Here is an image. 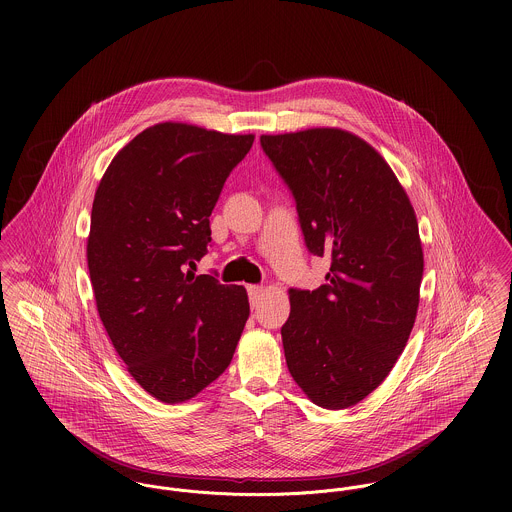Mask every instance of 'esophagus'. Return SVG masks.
I'll list each match as a JSON object with an SVG mask.
<instances>
[{
    "label": "esophagus",
    "mask_w": 512,
    "mask_h": 512,
    "mask_svg": "<svg viewBox=\"0 0 512 512\" xmlns=\"http://www.w3.org/2000/svg\"><path fill=\"white\" fill-rule=\"evenodd\" d=\"M248 297H250V305L256 307L262 297V286H248Z\"/></svg>",
    "instance_id": "obj_1"
}]
</instances>
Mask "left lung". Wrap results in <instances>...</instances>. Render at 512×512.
<instances>
[{"mask_svg": "<svg viewBox=\"0 0 512 512\" xmlns=\"http://www.w3.org/2000/svg\"><path fill=\"white\" fill-rule=\"evenodd\" d=\"M260 146L292 193L307 252L331 262L323 286L290 290V374L321 408L355 406L388 376L416 321L414 209L388 163L349 132L262 136Z\"/></svg>", "mask_w": 512, "mask_h": 512, "instance_id": "8db88e82", "label": "left lung"}]
</instances>
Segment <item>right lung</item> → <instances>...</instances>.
Masks as SVG:
<instances>
[{
	"mask_svg": "<svg viewBox=\"0 0 512 512\" xmlns=\"http://www.w3.org/2000/svg\"><path fill=\"white\" fill-rule=\"evenodd\" d=\"M252 142L157 124L112 159L96 189L86 258L98 315L159 402H185L217 380L250 315L242 286L191 270L209 252V217Z\"/></svg>",
	"mask_w": 512,
	"mask_h": 512,
	"instance_id": "add662e5",
	"label": "right lung"
}]
</instances>
